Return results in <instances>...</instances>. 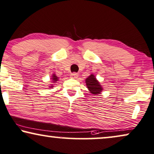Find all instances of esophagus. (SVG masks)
<instances>
[{"label": "esophagus", "instance_id": "obj_1", "mask_svg": "<svg viewBox=\"0 0 154 154\" xmlns=\"http://www.w3.org/2000/svg\"><path fill=\"white\" fill-rule=\"evenodd\" d=\"M70 77H71V78H73V79H77V78L78 77V74H77V73H75V72L71 73Z\"/></svg>", "mask_w": 154, "mask_h": 154}]
</instances>
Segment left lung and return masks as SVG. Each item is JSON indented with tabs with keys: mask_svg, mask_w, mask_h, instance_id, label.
<instances>
[{
	"mask_svg": "<svg viewBox=\"0 0 154 154\" xmlns=\"http://www.w3.org/2000/svg\"><path fill=\"white\" fill-rule=\"evenodd\" d=\"M85 82L86 86H87L91 94L96 96V95L100 94L103 91V87L94 75L91 74L90 76H88L86 79Z\"/></svg>",
	"mask_w": 154,
	"mask_h": 154,
	"instance_id": "left-lung-1",
	"label": "left lung"
}]
</instances>
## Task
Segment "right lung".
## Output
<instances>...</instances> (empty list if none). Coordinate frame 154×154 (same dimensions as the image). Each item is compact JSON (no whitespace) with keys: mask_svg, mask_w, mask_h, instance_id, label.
Wrapping results in <instances>:
<instances>
[{"mask_svg":"<svg viewBox=\"0 0 154 154\" xmlns=\"http://www.w3.org/2000/svg\"><path fill=\"white\" fill-rule=\"evenodd\" d=\"M51 80H52V82H54V83H56V82L58 80V77L56 76L55 74H53L52 76H51ZM52 87H53V85L49 86V88H52Z\"/></svg>","mask_w":154,"mask_h":154,"instance_id":"obj_1","label":"right lung"}]
</instances>
